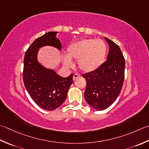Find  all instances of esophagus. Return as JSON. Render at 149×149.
Here are the masks:
<instances>
[{
	"instance_id": "1",
	"label": "esophagus",
	"mask_w": 149,
	"mask_h": 149,
	"mask_svg": "<svg viewBox=\"0 0 149 149\" xmlns=\"http://www.w3.org/2000/svg\"><path fill=\"white\" fill-rule=\"evenodd\" d=\"M80 77V74L75 73V74L73 75V78H72V79H73V80H76L78 78H79Z\"/></svg>"
}]
</instances>
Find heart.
I'll return each instance as SVG.
<instances>
[{
    "label": "heart",
    "instance_id": "obj_1",
    "mask_svg": "<svg viewBox=\"0 0 149 149\" xmlns=\"http://www.w3.org/2000/svg\"><path fill=\"white\" fill-rule=\"evenodd\" d=\"M107 45L101 39L85 38L72 42L67 49L68 56L64 57V64L70 67V58L78 60L81 71L89 72L96 71L104 63L107 55Z\"/></svg>",
    "mask_w": 149,
    "mask_h": 149
}]
</instances>
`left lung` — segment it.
Here are the masks:
<instances>
[{"label":"left lung","instance_id":"obj_1","mask_svg":"<svg viewBox=\"0 0 149 149\" xmlns=\"http://www.w3.org/2000/svg\"><path fill=\"white\" fill-rule=\"evenodd\" d=\"M105 38L109 45L107 61L96 71L82 75L86 80L85 99L91 107L98 111L105 110L115 102L125 78V58L120 47Z\"/></svg>","mask_w":149,"mask_h":149}]
</instances>
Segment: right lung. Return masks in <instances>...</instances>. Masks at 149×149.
I'll return each mask as SVG.
<instances>
[{
  "label": "right lung",
  "instance_id": "1",
  "mask_svg": "<svg viewBox=\"0 0 149 149\" xmlns=\"http://www.w3.org/2000/svg\"><path fill=\"white\" fill-rule=\"evenodd\" d=\"M57 33L48 32L36 38L27 49L24 59V86L35 104L46 111H53L64 102L74 74L62 77L38 62L39 48L51 45L62 49L61 42L56 37Z\"/></svg>",
  "mask_w": 149,
  "mask_h": 149
}]
</instances>
